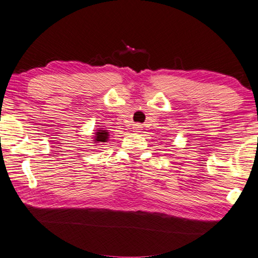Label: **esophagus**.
Returning <instances> with one entry per match:
<instances>
[{
  "instance_id": "34e87169",
  "label": "esophagus",
  "mask_w": 258,
  "mask_h": 258,
  "mask_svg": "<svg viewBox=\"0 0 258 258\" xmlns=\"http://www.w3.org/2000/svg\"><path fill=\"white\" fill-rule=\"evenodd\" d=\"M133 130H134V132H140L141 126H140V125H138V124H136V125L133 126Z\"/></svg>"
}]
</instances>
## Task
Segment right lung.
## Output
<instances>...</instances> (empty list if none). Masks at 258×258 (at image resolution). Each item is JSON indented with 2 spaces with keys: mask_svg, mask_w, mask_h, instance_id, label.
<instances>
[{
  "mask_svg": "<svg viewBox=\"0 0 258 258\" xmlns=\"http://www.w3.org/2000/svg\"><path fill=\"white\" fill-rule=\"evenodd\" d=\"M109 139V132L106 130H97V132L95 133V144L98 142H106Z\"/></svg>",
  "mask_w": 258,
  "mask_h": 258,
  "instance_id": "1",
  "label": "right lung"
}]
</instances>
